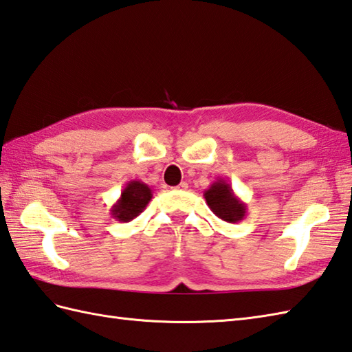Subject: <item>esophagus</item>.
Here are the masks:
<instances>
[{
    "label": "esophagus",
    "mask_w": 352,
    "mask_h": 352,
    "mask_svg": "<svg viewBox=\"0 0 352 352\" xmlns=\"http://www.w3.org/2000/svg\"><path fill=\"white\" fill-rule=\"evenodd\" d=\"M187 187H189V183H187V182H182L177 187H174V189H175V190H186Z\"/></svg>",
    "instance_id": "esophagus-1"
}]
</instances>
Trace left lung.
Returning a JSON list of instances; mask_svg holds the SVG:
<instances>
[{
	"mask_svg": "<svg viewBox=\"0 0 352 352\" xmlns=\"http://www.w3.org/2000/svg\"><path fill=\"white\" fill-rule=\"evenodd\" d=\"M210 210L228 223H236L248 213V206L232 190V186L223 178H219L204 192Z\"/></svg>",
	"mask_w": 352,
	"mask_h": 352,
	"instance_id": "1",
	"label": "left lung"
}]
</instances>
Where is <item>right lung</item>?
<instances>
[{
	"instance_id": "right-lung-1",
	"label": "right lung",
	"mask_w": 352,
	"mask_h": 352,
	"mask_svg": "<svg viewBox=\"0 0 352 352\" xmlns=\"http://www.w3.org/2000/svg\"><path fill=\"white\" fill-rule=\"evenodd\" d=\"M151 198L153 192L148 186L132 179L122 189L118 201L111 207V216L118 222H130L142 213Z\"/></svg>"
}]
</instances>
